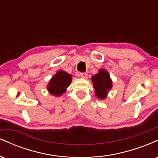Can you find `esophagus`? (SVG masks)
<instances>
[{"mask_svg": "<svg viewBox=\"0 0 158 158\" xmlns=\"http://www.w3.org/2000/svg\"><path fill=\"white\" fill-rule=\"evenodd\" d=\"M80 77L81 78H82V79H87V78H88V74L86 73H81Z\"/></svg>", "mask_w": 158, "mask_h": 158, "instance_id": "1", "label": "esophagus"}]
</instances>
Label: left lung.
Segmentation results:
<instances>
[{"mask_svg":"<svg viewBox=\"0 0 158 158\" xmlns=\"http://www.w3.org/2000/svg\"><path fill=\"white\" fill-rule=\"evenodd\" d=\"M94 88L95 89V95L99 99H105L107 94L112 88V81L108 72L104 69H100L98 73L91 77Z\"/></svg>","mask_w":158,"mask_h":158,"instance_id":"8db88e82","label":"left lung"}]
</instances>
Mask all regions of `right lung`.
Wrapping results in <instances>:
<instances>
[{
	"label": "right lung",
	"instance_id": "right-lung-1",
	"mask_svg": "<svg viewBox=\"0 0 158 158\" xmlns=\"http://www.w3.org/2000/svg\"><path fill=\"white\" fill-rule=\"evenodd\" d=\"M71 81V74H69L62 70H59L56 75L52 77L48 85L49 93L56 97L62 95L66 90L67 88L70 85Z\"/></svg>",
	"mask_w": 158,
	"mask_h": 158
}]
</instances>
